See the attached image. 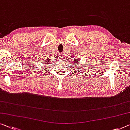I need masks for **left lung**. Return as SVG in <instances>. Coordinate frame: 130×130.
Returning <instances> with one entry per match:
<instances>
[{
    "label": "left lung",
    "mask_w": 130,
    "mask_h": 130,
    "mask_svg": "<svg viewBox=\"0 0 130 130\" xmlns=\"http://www.w3.org/2000/svg\"><path fill=\"white\" fill-rule=\"evenodd\" d=\"M79 58V57H78ZM79 60L78 58H75V59H71V60H70V66L71 67L72 70H75V71H76L77 70H78V71L79 70V69H78V66H79ZM82 69L83 68H81Z\"/></svg>",
    "instance_id": "8db88e82"
}]
</instances>
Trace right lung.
<instances>
[{
	"instance_id": "1",
	"label": "right lung",
	"mask_w": 130,
	"mask_h": 130,
	"mask_svg": "<svg viewBox=\"0 0 130 130\" xmlns=\"http://www.w3.org/2000/svg\"><path fill=\"white\" fill-rule=\"evenodd\" d=\"M52 57H48L47 58H46L45 59H43V61H45V64H52V63H49L50 61H51V60H52Z\"/></svg>"
}]
</instances>
